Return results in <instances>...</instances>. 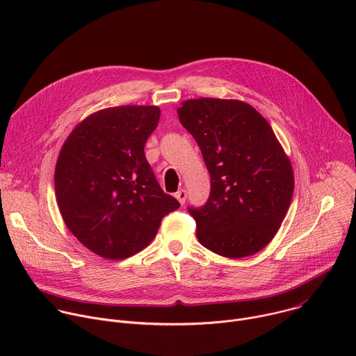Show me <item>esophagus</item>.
<instances>
[{
  "mask_svg": "<svg viewBox=\"0 0 356 356\" xmlns=\"http://www.w3.org/2000/svg\"><path fill=\"white\" fill-rule=\"evenodd\" d=\"M175 195H176V198L179 200L180 204L183 206L184 202H186V198H187V193H186V190H184V188H180Z\"/></svg>",
  "mask_w": 356,
  "mask_h": 356,
  "instance_id": "obj_1",
  "label": "esophagus"
}]
</instances>
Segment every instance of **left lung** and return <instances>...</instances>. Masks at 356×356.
Returning a JSON list of instances; mask_svg holds the SVG:
<instances>
[{"label": "left lung", "mask_w": 356, "mask_h": 356, "mask_svg": "<svg viewBox=\"0 0 356 356\" xmlns=\"http://www.w3.org/2000/svg\"><path fill=\"white\" fill-rule=\"evenodd\" d=\"M177 114L211 177L206 206L188 210L200 243L231 259L262 250L277 234L294 191L291 162L272 127L241 99H186Z\"/></svg>", "instance_id": "1"}]
</instances>
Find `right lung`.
<instances>
[{
	"mask_svg": "<svg viewBox=\"0 0 356 356\" xmlns=\"http://www.w3.org/2000/svg\"><path fill=\"white\" fill-rule=\"evenodd\" d=\"M159 118L156 106L99 110L74 127L59 152V211L69 231L101 258L135 255L156 236L163 217L180 207L145 158Z\"/></svg>",
	"mask_w": 356,
	"mask_h": 356,
	"instance_id": "1",
	"label": "right lung"
}]
</instances>
